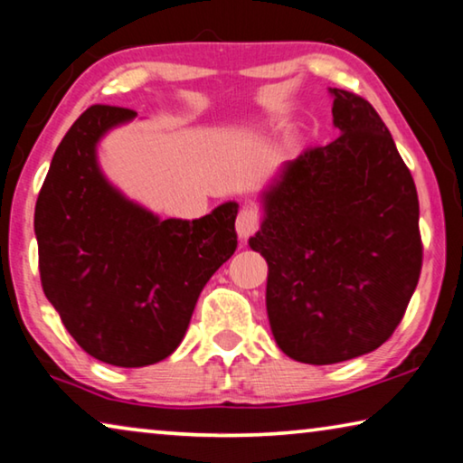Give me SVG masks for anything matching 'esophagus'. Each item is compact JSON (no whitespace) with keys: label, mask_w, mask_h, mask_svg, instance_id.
I'll return each mask as SVG.
<instances>
[{"label":"esophagus","mask_w":463,"mask_h":463,"mask_svg":"<svg viewBox=\"0 0 463 463\" xmlns=\"http://www.w3.org/2000/svg\"><path fill=\"white\" fill-rule=\"evenodd\" d=\"M260 222H261V216H260V210L255 203H245L243 208H241L239 216H237V234L239 239H247L250 234H253L255 231L260 229Z\"/></svg>","instance_id":"esophagus-1"}]
</instances>
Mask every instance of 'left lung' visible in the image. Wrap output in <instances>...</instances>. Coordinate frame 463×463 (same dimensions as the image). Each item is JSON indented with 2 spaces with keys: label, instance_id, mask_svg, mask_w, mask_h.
I'll return each instance as SVG.
<instances>
[{
  "label": "left lung",
  "instance_id": "obj_1",
  "mask_svg": "<svg viewBox=\"0 0 463 463\" xmlns=\"http://www.w3.org/2000/svg\"><path fill=\"white\" fill-rule=\"evenodd\" d=\"M333 93V143L287 162L250 239L268 261L266 309L293 360L339 364L391 339L422 270L411 172L370 101Z\"/></svg>",
  "mask_w": 463,
  "mask_h": 463
}]
</instances>
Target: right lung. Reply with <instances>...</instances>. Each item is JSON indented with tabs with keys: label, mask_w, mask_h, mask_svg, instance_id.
Instances as JSON below:
<instances>
[{
	"label": "right lung",
	"mask_w": 463,
	"mask_h": 463,
	"mask_svg": "<svg viewBox=\"0 0 463 463\" xmlns=\"http://www.w3.org/2000/svg\"><path fill=\"white\" fill-rule=\"evenodd\" d=\"M137 112L91 106L55 149L34 205L41 287L80 349L141 368L178 347L205 282L237 250L234 202L160 220L106 181L95 147Z\"/></svg>",
	"instance_id": "1"
}]
</instances>
